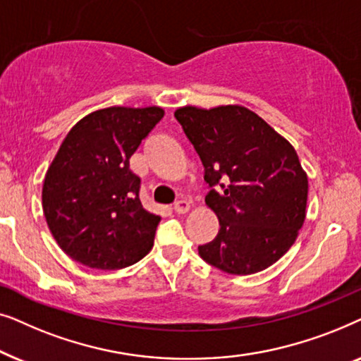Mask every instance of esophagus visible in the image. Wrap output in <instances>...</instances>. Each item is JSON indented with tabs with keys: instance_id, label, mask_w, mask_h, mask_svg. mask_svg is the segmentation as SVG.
I'll use <instances>...</instances> for the list:
<instances>
[{
	"instance_id": "1",
	"label": "esophagus",
	"mask_w": 361,
	"mask_h": 361,
	"mask_svg": "<svg viewBox=\"0 0 361 361\" xmlns=\"http://www.w3.org/2000/svg\"><path fill=\"white\" fill-rule=\"evenodd\" d=\"M190 210V202L189 200H179L174 204L176 214H187Z\"/></svg>"
}]
</instances>
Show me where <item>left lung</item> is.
Wrapping results in <instances>:
<instances>
[{
	"label": "left lung",
	"mask_w": 361,
	"mask_h": 361,
	"mask_svg": "<svg viewBox=\"0 0 361 361\" xmlns=\"http://www.w3.org/2000/svg\"><path fill=\"white\" fill-rule=\"evenodd\" d=\"M204 164L205 204L220 230L200 258L228 274H255L288 253L305 220L309 182L293 145L241 105L177 108ZM220 185L221 190L213 187Z\"/></svg>",
	"instance_id": "obj_1"
}]
</instances>
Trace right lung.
Masks as SVG:
<instances>
[{
	"mask_svg": "<svg viewBox=\"0 0 361 361\" xmlns=\"http://www.w3.org/2000/svg\"><path fill=\"white\" fill-rule=\"evenodd\" d=\"M159 106H110L83 116L59 147L42 185L47 226L66 255L121 269L149 253L161 216L142 209L130 157L162 120Z\"/></svg>",
	"mask_w": 361,
	"mask_h": 361,
	"instance_id": "right-lung-1",
	"label": "right lung"
}]
</instances>
